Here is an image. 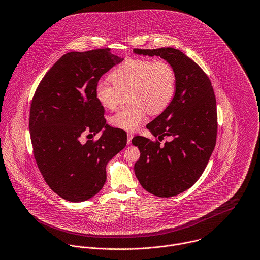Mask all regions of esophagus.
I'll list each match as a JSON object with an SVG mask.
<instances>
[{"label": "esophagus", "instance_id": "obj_1", "mask_svg": "<svg viewBox=\"0 0 260 260\" xmlns=\"http://www.w3.org/2000/svg\"><path fill=\"white\" fill-rule=\"evenodd\" d=\"M133 138H134V135H133L132 133H128V134H127V144H128V145L132 144Z\"/></svg>", "mask_w": 260, "mask_h": 260}]
</instances>
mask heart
Wrapping results in <instances>:
<instances>
[{
	"instance_id": "1",
	"label": "heart",
	"mask_w": 260,
	"mask_h": 260,
	"mask_svg": "<svg viewBox=\"0 0 260 260\" xmlns=\"http://www.w3.org/2000/svg\"><path fill=\"white\" fill-rule=\"evenodd\" d=\"M109 78L112 84H96L95 97L101 106L113 110L128 96L131 103L110 117L113 126L127 132L136 131L148 111L153 115L164 112L176 94V73L165 60L128 58Z\"/></svg>"
}]
</instances>
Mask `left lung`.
<instances>
[{
	"instance_id": "1",
	"label": "left lung",
	"mask_w": 260,
	"mask_h": 260,
	"mask_svg": "<svg viewBox=\"0 0 260 260\" xmlns=\"http://www.w3.org/2000/svg\"><path fill=\"white\" fill-rule=\"evenodd\" d=\"M137 54L160 56L176 73V94L170 106L147 128L158 141L137 136L141 152L135 173L141 185L160 198L190 188L205 171L217 141L216 97L207 74L181 50L172 47L135 48ZM169 137L164 145L160 141Z\"/></svg>"
}]
</instances>
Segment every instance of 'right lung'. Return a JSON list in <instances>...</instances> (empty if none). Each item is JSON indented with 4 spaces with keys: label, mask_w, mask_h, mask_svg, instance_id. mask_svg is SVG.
<instances>
[{
    "label": "right lung",
    "mask_w": 260,
    "mask_h": 260,
    "mask_svg": "<svg viewBox=\"0 0 260 260\" xmlns=\"http://www.w3.org/2000/svg\"><path fill=\"white\" fill-rule=\"evenodd\" d=\"M109 48L62 55L45 74L33 96L29 132L33 155L47 185L60 198L85 202L106 181V165L126 145V133L106 123L95 97L102 75L121 62ZM102 133L80 143L84 133Z\"/></svg>",
    "instance_id": "obj_1"
}]
</instances>
